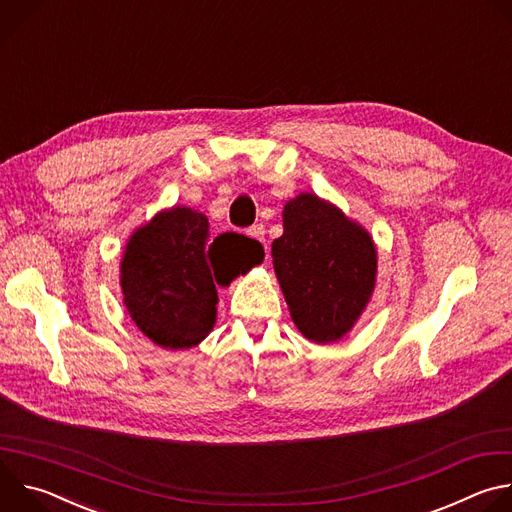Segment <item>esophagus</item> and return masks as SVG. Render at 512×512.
<instances>
[{"label":"esophagus","mask_w":512,"mask_h":512,"mask_svg":"<svg viewBox=\"0 0 512 512\" xmlns=\"http://www.w3.org/2000/svg\"><path fill=\"white\" fill-rule=\"evenodd\" d=\"M247 235H249L251 239H255V241H259V243L265 245V227H263V225H253V227H249Z\"/></svg>","instance_id":"34e87169"}]
</instances>
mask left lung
<instances>
[{"label": "left lung", "instance_id": "left-lung-1", "mask_svg": "<svg viewBox=\"0 0 512 512\" xmlns=\"http://www.w3.org/2000/svg\"><path fill=\"white\" fill-rule=\"evenodd\" d=\"M271 255L289 314L312 342L342 338L371 300L373 239L316 194L285 204L283 235L273 241Z\"/></svg>", "mask_w": 512, "mask_h": 512}]
</instances>
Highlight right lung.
I'll use <instances>...</instances> for the list:
<instances>
[{"label":"right lung","instance_id":"obj_1","mask_svg":"<svg viewBox=\"0 0 512 512\" xmlns=\"http://www.w3.org/2000/svg\"><path fill=\"white\" fill-rule=\"evenodd\" d=\"M263 251H241V239L210 243L206 216L184 206L160 212L133 233L121 261L123 302L137 328L164 348H190L216 320L214 281L245 273Z\"/></svg>","mask_w":512,"mask_h":512}]
</instances>
